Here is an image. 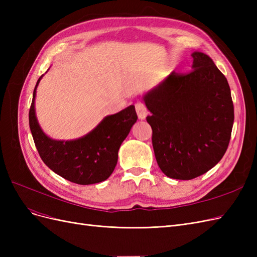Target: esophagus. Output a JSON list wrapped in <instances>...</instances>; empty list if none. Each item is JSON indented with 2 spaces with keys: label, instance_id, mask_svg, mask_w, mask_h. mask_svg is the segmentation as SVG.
Wrapping results in <instances>:
<instances>
[{
  "label": "esophagus",
  "instance_id": "34e87169",
  "mask_svg": "<svg viewBox=\"0 0 257 257\" xmlns=\"http://www.w3.org/2000/svg\"><path fill=\"white\" fill-rule=\"evenodd\" d=\"M135 109H136V112H137V115H138V118L141 119V120H144L146 116H147V108H146V106H145V104L144 103H141V102H138V103H136L135 104Z\"/></svg>",
  "mask_w": 257,
  "mask_h": 257
}]
</instances>
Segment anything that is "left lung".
Instances as JSON below:
<instances>
[{
	"mask_svg": "<svg viewBox=\"0 0 257 257\" xmlns=\"http://www.w3.org/2000/svg\"><path fill=\"white\" fill-rule=\"evenodd\" d=\"M192 57L193 71L173 72L144 96L159 167L179 180L204 175L221 161L234 124L227 79L207 54Z\"/></svg>",
	"mask_w": 257,
	"mask_h": 257,
	"instance_id": "8db88e82",
	"label": "left lung"
}]
</instances>
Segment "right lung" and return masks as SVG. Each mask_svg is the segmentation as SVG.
Listing matches in <instances>:
<instances>
[{
	"label": "right lung",
	"mask_w": 257,
	"mask_h": 257,
	"mask_svg": "<svg viewBox=\"0 0 257 257\" xmlns=\"http://www.w3.org/2000/svg\"><path fill=\"white\" fill-rule=\"evenodd\" d=\"M37 80L29 111V124L36 149L52 172L77 184L102 182L109 177L118 162V151L137 120L135 107L108 115L88 135L76 141L59 142L46 136L36 120L34 100Z\"/></svg>",
	"instance_id": "right-lung-1"
}]
</instances>
